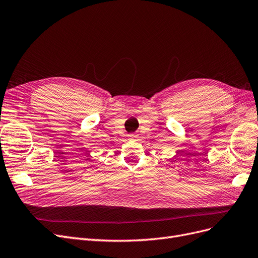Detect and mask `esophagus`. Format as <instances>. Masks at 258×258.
Instances as JSON below:
<instances>
[{"label":"esophagus","instance_id":"34e87169","mask_svg":"<svg viewBox=\"0 0 258 258\" xmlns=\"http://www.w3.org/2000/svg\"><path fill=\"white\" fill-rule=\"evenodd\" d=\"M137 138H138V136H137V135H133V133H131V135L128 136V139H129V140H136Z\"/></svg>","mask_w":258,"mask_h":258}]
</instances>
